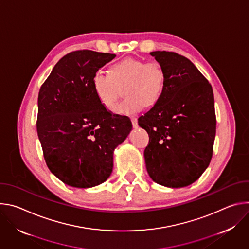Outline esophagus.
<instances>
[{"mask_svg":"<svg viewBox=\"0 0 249 249\" xmlns=\"http://www.w3.org/2000/svg\"><path fill=\"white\" fill-rule=\"evenodd\" d=\"M131 121H132L133 127L137 128L138 127V120H137V118L136 117H131Z\"/></svg>","mask_w":249,"mask_h":249,"instance_id":"obj_1","label":"esophagus"}]
</instances>
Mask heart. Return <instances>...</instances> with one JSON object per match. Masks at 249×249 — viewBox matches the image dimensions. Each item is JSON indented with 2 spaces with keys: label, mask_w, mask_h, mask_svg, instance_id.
Listing matches in <instances>:
<instances>
[{
  "label": "heart",
  "mask_w": 249,
  "mask_h": 249,
  "mask_svg": "<svg viewBox=\"0 0 249 249\" xmlns=\"http://www.w3.org/2000/svg\"><path fill=\"white\" fill-rule=\"evenodd\" d=\"M166 84V73L157 62L127 58L109 69L108 74L96 71L91 85L94 93L105 109L112 111L124 89L127 97L120 103L115 112L121 115H133L143 110L146 105H155L162 96Z\"/></svg>",
  "instance_id": "heart-1"
}]
</instances>
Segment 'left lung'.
<instances>
[{"label": "left lung", "mask_w": 249, "mask_h": 249, "mask_svg": "<svg viewBox=\"0 0 249 249\" xmlns=\"http://www.w3.org/2000/svg\"><path fill=\"white\" fill-rule=\"evenodd\" d=\"M150 54L163 67L166 84L160 99L138 119L150 138L144 152L146 167L158 184L185 187L199 178L213 156L214 93L189 59L167 51Z\"/></svg>", "instance_id": "1"}]
</instances>
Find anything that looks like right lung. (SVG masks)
I'll return each instance as SVG.
<instances>
[{"label":"right lung","instance_id":"right-lung-1","mask_svg":"<svg viewBox=\"0 0 249 249\" xmlns=\"http://www.w3.org/2000/svg\"><path fill=\"white\" fill-rule=\"evenodd\" d=\"M115 54L78 50L53 68L38 94L36 129L50 171L65 184L90 188L113 168L114 149L132 130L130 118L99 103L91 80Z\"/></svg>","mask_w":249,"mask_h":249}]
</instances>
